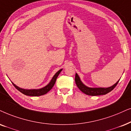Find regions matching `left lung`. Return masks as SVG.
Listing matches in <instances>:
<instances>
[{"label":"left lung","instance_id":"obj_1","mask_svg":"<svg viewBox=\"0 0 131 131\" xmlns=\"http://www.w3.org/2000/svg\"><path fill=\"white\" fill-rule=\"evenodd\" d=\"M120 79L113 86H110L108 88H90L86 86L83 84L81 81L80 78L78 76L77 73L75 75V82L76 85L80 90L85 94L90 95V96H100V95H104L107 93H110L116 86L118 82H119Z\"/></svg>","mask_w":131,"mask_h":131}]
</instances>
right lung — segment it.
Masks as SVG:
<instances>
[{"label":"right lung","mask_w":131,"mask_h":131,"mask_svg":"<svg viewBox=\"0 0 131 131\" xmlns=\"http://www.w3.org/2000/svg\"><path fill=\"white\" fill-rule=\"evenodd\" d=\"M62 69H60L58 72L56 73L55 75L53 76V77L52 78V79H51L50 82L46 86H45V87H43L41 88H40V89H30V90H27V89H23V88H21L18 87L17 85H16L13 82V85L16 87L17 89L18 90V91H20L21 93L24 94L26 96H42V95H44L46 94L47 92H49V91L52 89V87H53L54 85L55 84L56 80H57V78L58 76L60 73L62 71Z\"/></svg>","instance_id":"obj_1"}]
</instances>
